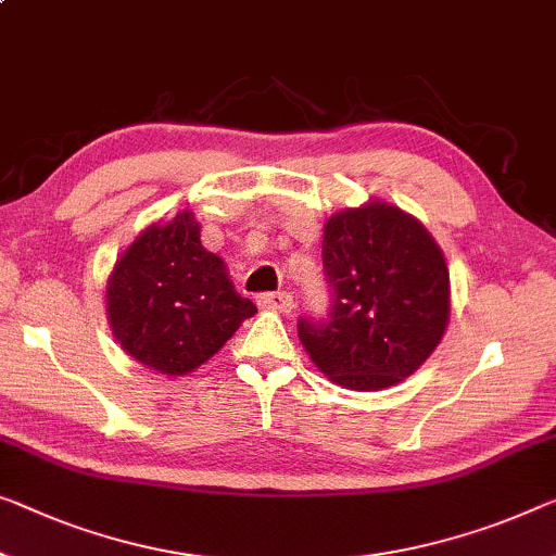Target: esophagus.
Here are the masks:
<instances>
[{
    "label": "esophagus",
    "instance_id": "1",
    "mask_svg": "<svg viewBox=\"0 0 556 556\" xmlns=\"http://www.w3.org/2000/svg\"><path fill=\"white\" fill-rule=\"evenodd\" d=\"M256 304H260L262 309H271V312H279V314H289L294 309V300H292V294H289V292L260 294Z\"/></svg>",
    "mask_w": 556,
    "mask_h": 556
}]
</instances>
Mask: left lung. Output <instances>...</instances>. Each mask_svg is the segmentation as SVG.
Listing matches in <instances>:
<instances>
[{"instance_id":"8db88e82","label":"left lung","mask_w":556,"mask_h":556,"mask_svg":"<svg viewBox=\"0 0 556 556\" xmlns=\"http://www.w3.org/2000/svg\"><path fill=\"white\" fill-rule=\"evenodd\" d=\"M321 260L334 304L327 321H300L309 359L354 392L404 382L450 325V269L434 237L396 204L369 199L325 222Z\"/></svg>"}]
</instances>
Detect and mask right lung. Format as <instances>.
Masks as SVG:
<instances>
[{"mask_svg":"<svg viewBox=\"0 0 556 556\" xmlns=\"http://www.w3.org/2000/svg\"><path fill=\"white\" fill-rule=\"evenodd\" d=\"M192 210L152 222L106 279V321L142 367L185 377L212 359L256 312L239 296L222 256L204 250Z\"/></svg>","mask_w":556,"mask_h":556,"instance_id":"obj_1","label":"right lung"}]
</instances>
